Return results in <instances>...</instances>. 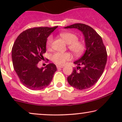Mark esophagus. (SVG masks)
Segmentation results:
<instances>
[{
  "instance_id": "34e87169",
  "label": "esophagus",
  "mask_w": 122,
  "mask_h": 122,
  "mask_svg": "<svg viewBox=\"0 0 122 122\" xmlns=\"http://www.w3.org/2000/svg\"><path fill=\"white\" fill-rule=\"evenodd\" d=\"M64 68L63 66H60V65H57V69H59V68Z\"/></svg>"
}]
</instances>
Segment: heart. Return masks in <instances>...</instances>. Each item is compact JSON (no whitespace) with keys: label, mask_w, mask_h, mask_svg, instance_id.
Listing matches in <instances>:
<instances>
[{"label":"heart","mask_w":122,"mask_h":122,"mask_svg":"<svg viewBox=\"0 0 122 122\" xmlns=\"http://www.w3.org/2000/svg\"><path fill=\"white\" fill-rule=\"evenodd\" d=\"M60 37L68 44V48L75 55H80L85 49L84 43L80 41L77 40L78 37L74 33L71 32H64L60 34ZM53 42L52 36H49L46 41V47L50 48ZM51 60L58 65H63L66 61L71 59L70 53L56 52L52 54Z\"/></svg>","instance_id":"obj_1"}]
</instances>
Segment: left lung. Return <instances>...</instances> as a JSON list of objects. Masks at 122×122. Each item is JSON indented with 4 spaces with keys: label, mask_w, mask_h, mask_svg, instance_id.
<instances>
[{
    "label": "left lung",
    "mask_w": 122,
    "mask_h": 122,
    "mask_svg": "<svg viewBox=\"0 0 122 122\" xmlns=\"http://www.w3.org/2000/svg\"><path fill=\"white\" fill-rule=\"evenodd\" d=\"M64 28L80 30L84 36L86 46L84 55L74 62L78 66L68 77L67 80L76 89H88L95 84L103 74L107 60L106 47L102 37L88 25L75 23Z\"/></svg>",
    "instance_id": "1"
}]
</instances>
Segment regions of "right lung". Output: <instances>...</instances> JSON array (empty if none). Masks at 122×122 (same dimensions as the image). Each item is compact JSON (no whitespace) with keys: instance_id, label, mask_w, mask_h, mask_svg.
I'll list each match as a JSON object with an SVG mask.
<instances>
[{"instance_id":"obj_1","label":"right lung","mask_w":122,"mask_h":122,"mask_svg":"<svg viewBox=\"0 0 122 122\" xmlns=\"http://www.w3.org/2000/svg\"><path fill=\"white\" fill-rule=\"evenodd\" d=\"M58 26L29 29L18 36L12 48L14 71L20 81L27 88L40 90L46 87L57 71L53 63L38 68V64L44 59L47 37Z\"/></svg>"}]
</instances>
